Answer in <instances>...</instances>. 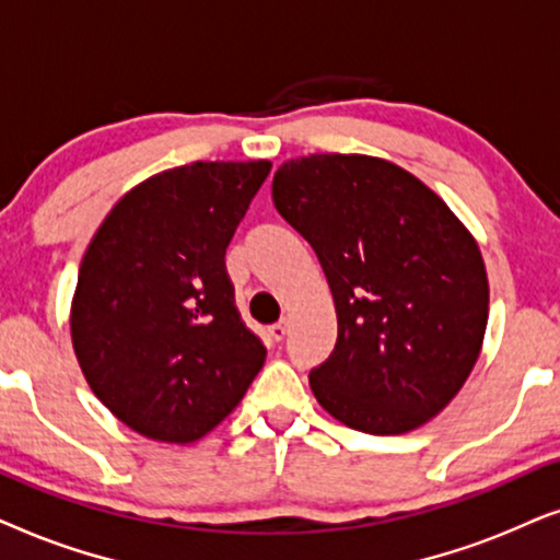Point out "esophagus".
<instances>
[{
    "label": "esophagus",
    "instance_id": "1",
    "mask_svg": "<svg viewBox=\"0 0 560 560\" xmlns=\"http://www.w3.org/2000/svg\"><path fill=\"white\" fill-rule=\"evenodd\" d=\"M268 338H271L273 342H281L287 338V319H281V323H276L268 327Z\"/></svg>",
    "mask_w": 560,
    "mask_h": 560
}]
</instances>
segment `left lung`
Instances as JSON below:
<instances>
[{
	"instance_id": "obj_1",
	"label": "left lung",
	"mask_w": 560,
	"mask_h": 560,
	"mask_svg": "<svg viewBox=\"0 0 560 560\" xmlns=\"http://www.w3.org/2000/svg\"><path fill=\"white\" fill-rule=\"evenodd\" d=\"M271 197L335 300L338 340L310 371L317 401L369 435L420 428L481 353L489 281L474 235L420 178L374 155L281 163Z\"/></svg>"
}]
</instances>
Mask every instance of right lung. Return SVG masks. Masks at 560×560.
Returning <instances> with one entry per match:
<instances>
[{
	"label": "right lung",
	"instance_id": "add662e5",
	"mask_svg": "<svg viewBox=\"0 0 560 560\" xmlns=\"http://www.w3.org/2000/svg\"><path fill=\"white\" fill-rule=\"evenodd\" d=\"M268 161H197L125 194L79 268L71 340L96 399L130 430L194 443L266 361L241 319L225 250Z\"/></svg>",
	"mask_w": 560,
	"mask_h": 560
}]
</instances>
